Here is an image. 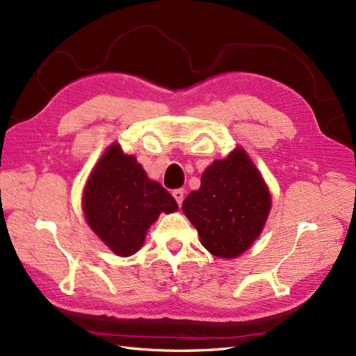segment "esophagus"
Masks as SVG:
<instances>
[{"label":"esophagus","mask_w":356,"mask_h":356,"mask_svg":"<svg viewBox=\"0 0 356 356\" xmlns=\"http://www.w3.org/2000/svg\"><path fill=\"white\" fill-rule=\"evenodd\" d=\"M172 197H175V200L177 202V204L180 206V204H181V202H184L185 191H184V189H175V191H172Z\"/></svg>","instance_id":"34e87169"}]
</instances>
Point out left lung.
I'll use <instances>...</instances> for the list:
<instances>
[{"instance_id":"8db88e82","label":"left lung","mask_w":356,"mask_h":356,"mask_svg":"<svg viewBox=\"0 0 356 356\" xmlns=\"http://www.w3.org/2000/svg\"><path fill=\"white\" fill-rule=\"evenodd\" d=\"M181 209L209 252L233 259L257 239L269 215L270 195L248 154L236 149L206 168L202 186L185 198Z\"/></svg>"}]
</instances>
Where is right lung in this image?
<instances>
[{
  "instance_id": "obj_1",
  "label": "right lung",
  "mask_w": 356,
  "mask_h": 356,
  "mask_svg": "<svg viewBox=\"0 0 356 356\" xmlns=\"http://www.w3.org/2000/svg\"><path fill=\"white\" fill-rule=\"evenodd\" d=\"M87 222L117 256H132L161 212H175L176 200L149 180L135 156L109 147L91 172L83 197Z\"/></svg>"
}]
</instances>
